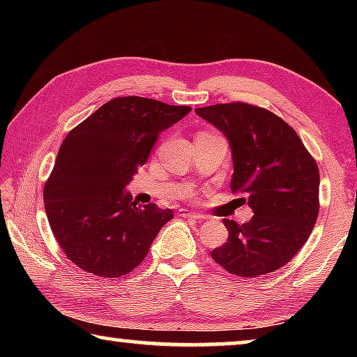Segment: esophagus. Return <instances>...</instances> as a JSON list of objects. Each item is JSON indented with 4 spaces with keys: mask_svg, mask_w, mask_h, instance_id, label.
<instances>
[{
    "mask_svg": "<svg viewBox=\"0 0 357 357\" xmlns=\"http://www.w3.org/2000/svg\"><path fill=\"white\" fill-rule=\"evenodd\" d=\"M181 217H184V219H189V220H204L206 219V217L200 213H193V211H185V209L181 211Z\"/></svg>",
    "mask_w": 357,
    "mask_h": 357,
    "instance_id": "obj_1",
    "label": "esophagus"
}]
</instances>
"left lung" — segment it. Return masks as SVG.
<instances>
[{
    "label": "left lung",
    "instance_id": "obj_1",
    "mask_svg": "<svg viewBox=\"0 0 357 357\" xmlns=\"http://www.w3.org/2000/svg\"><path fill=\"white\" fill-rule=\"evenodd\" d=\"M195 113L228 138L231 192L253 211L239 225L223 219L227 243L211 257L229 274L264 275L285 266L307 243L319 211V172L291 126L266 108L231 102Z\"/></svg>",
    "mask_w": 357,
    "mask_h": 357
}]
</instances>
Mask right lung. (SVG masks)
<instances>
[{
	"label": "right lung",
	"mask_w": 357,
	"mask_h": 357,
	"mask_svg": "<svg viewBox=\"0 0 357 357\" xmlns=\"http://www.w3.org/2000/svg\"><path fill=\"white\" fill-rule=\"evenodd\" d=\"M192 110L128 96L98 108L66 135L44 187L48 223L59 247L84 273L116 279L148 255L173 219L124 192L165 129Z\"/></svg>",
	"instance_id": "add662e5"
}]
</instances>
